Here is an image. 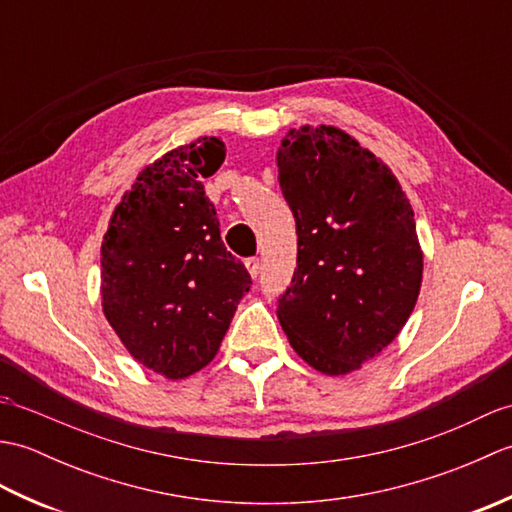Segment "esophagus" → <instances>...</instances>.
<instances>
[{
    "instance_id": "esophagus-1",
    "label": "esophagus",
    "mask_w": 512,
    "mask_h": 512,
    "mask_svg": "<svg viewBox=\"0 0 512 512\" xmlns=\"http://www.w3.org/2000/svg\"><path fill=\"white\" fill-rule=\"evenodd\" d=\"M244 264H246V270L250 273V277L255 279L259 275V259L257 257H248Z\"/></svg>"
}]
</instances>
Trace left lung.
<instances>
[{
    "label": "left lung",
    "instance_id": "obj_1",
    "mask_svg": "<svg viewBox=\"0 0 512 512\" xmlns=\"http://www.w3.org/2000/svg\"><path fill=\"white\" fill-rule=\"evenodd\" d=\"M277 167L297 222V268L279 323L310 367L350 374L396 339L418 301L413 209L385 162L339 127L290 129Z\"/></svg>",
    "mask_w": 512,
    "mask_h": 512
}]
</instances>
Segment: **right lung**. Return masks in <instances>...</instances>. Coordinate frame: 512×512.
I'll list each match as a JSON object with an SVG mask.
<instances>
[{
	"label": "right lung",
	"mask_w": 512,
	"mask_h": 512,
	"mask_svg": "<svg viewBox=\"0 0 512 512\" xmlns=\"http://www.w3.org/2000/svg\"><path fill=\"white\" fill-rule=\"evenodd\" d=\"M224 158L215 136L167 151L138 173L103 237L105 319L140 365L169 380L213 361L253 284L204 193L202 178Z\"/></svg>",
	"instance_id": "right-lung-1"
}]
</instances>
